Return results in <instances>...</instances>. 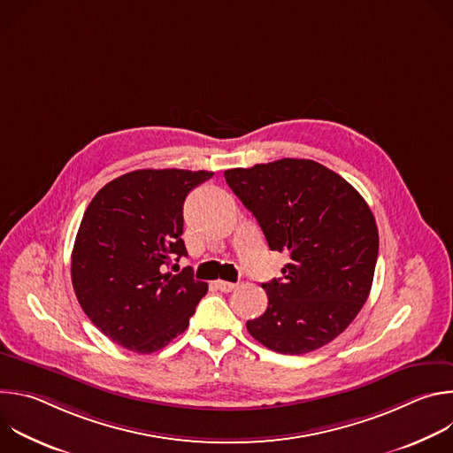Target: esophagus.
Returning <instances> with one entry per match:
<instances>
[{"label":"esophagus","mask_w":453,"mask_h":453,"mask_svg":"<svg viewBox=\"0 0 453 453\" xmlns=\"http://www.w3.org/2000/svg\"><path fill=\"white\" fill-rule=\"evenodd\" d=\"M217 288H219L220 292H231V290L236 288V285H234V283H229V281L219 280V281H217Z\"/></svg>","instance_id":"esophagus-1"}]
</instances>
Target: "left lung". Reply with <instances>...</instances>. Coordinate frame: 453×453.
Returning <instances> with one entry per match:
<instances>
[{
    "label": "left lung",
    "mask_w": 453,
    "mask_h": 453,
    "mask_svg": "<svg viewBox=\"0 0 453 453\" xmlns=\"http://www.w3.org/2000/svg\"><path fill=\"white\" fill-rule=\"evenodd\" d=\"M273 250L287 252L283 278L264 283L269 304L247 320L265 348L303 355L339 337L367 301L378 227L360 193L310 159H280L224 172Z\"/></svg>",
    "instance_id": "left-lung-1"
}]
</instances>
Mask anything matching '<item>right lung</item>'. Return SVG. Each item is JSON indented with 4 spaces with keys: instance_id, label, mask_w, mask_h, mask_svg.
I'll use <instances>...</instances> for the list:
<instances>
[{
    "instance_id": "obj_1",
    "label": "right lung",
    "mask_w": 453,
    "mask_h": 453,
    "mask_svg": "<svg viewBox=\"0 0 453 453\" xmlns=\"http://www.w3.org/2000/svg\"><path fill=\"white\" fill-rule=\"evenodd\" d=\"M213 172L136 170L107 182L89 203L73 252L72 281L93 325L142 355L180 335L208 285L191 267L168 273L186 256L182 204Z\"/></svg>"
}]
</instances>
